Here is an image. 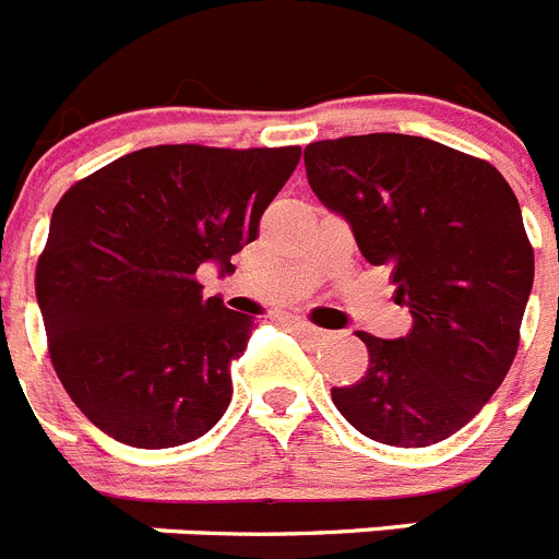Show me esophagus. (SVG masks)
Returning <instances> with one entry per match:
<instances>
[{
	"mask_svg": "<svg viewBox=\"0 0 559 559\" xmlns=\"http://www.w3.org/2000/svg\"><path fill=\"white\" fill-rule=\"evenodd\" d=\"M288 324L296 330V333L302 335V338H308L310 344H324V341H330V335H333V333H328V330H322V328H316V324L305 322V319H290Z\"/></svg>",
	"mask_w": 559,
	"mask_h": 559,
	"instance_id": "34e87169",
	"label": "esophagus"
}]
</instances>
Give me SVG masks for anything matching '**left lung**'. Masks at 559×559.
I'll return each mask as SVG.
<instances>
[{"label": "left lung", "mask_w": 559, "mask_h": 559, "mask_svg": "<svg viewBox=\"0 0 559 559\" xmlns=\"http://www.w3.org/2000/svg\"><path fill=\"white\" fill-rule=\"evenodd\" d=\"M305 170L412 313L397 341L360 330L367 374L333 389L335 408L383 445L442 442L496 394L521 344L535 251L515 192L487 159L406 133L310 142Z\"/></svg>", "instance_id": "1"}]
</instances>
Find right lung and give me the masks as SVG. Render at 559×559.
Returning <instances> with one entry per match:
<instances>
[{
    "label": "right lung",
    "instance_id": "1",
    "mask_svg": "<svg viewBox=\"0 0 559 559\" xmlns=\"http://www.w3.org/2000/svg\"><path fill=\"white\" fill-rule=\"evenodd\" d=\"M299 156V145H156L63 192L36 299L58 380L103 433L156 451L224 417L251 316L204 299L195 274L206 260L235 271Z\"/></svg>",
    "mask_w": 559,
    "mask_h": 559
}]
</instances>
